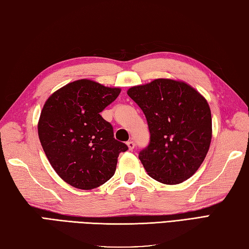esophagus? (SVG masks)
Segmentation results:
<instances>
[{"label":"esophagus","mask_w":249,"mask_h":249,"mask_svg":"<svg viewBox=\"0 0 249 249\" xmlns=\"http://www.w3.org/2000/svg\"><path fill=\"white\" fill-rule=\"evenodd\" d=\"M126 145H128V147H129L130 151H132V149L135 146V144H134L133 141H128V142H126Z\"/></svg>","instance_id":"34e87169"}]
</instances>
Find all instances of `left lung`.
Returning a JSON list of instances; mask_svg holds the SVG:
<instances>
[{"instance_id": "8db88e82", "label": "left lung", "mask_w": 249, "mask_h": 249, "mask_svg": "<svg viewBox=\"0 0 249 249\" xmlns=\"http://www.w3.org/2000/svg\"><path fill=\"white\" fill-rule=\"evenodd\" d=\"M128 95L146 117L149 143L139 153L148 176L163 184H179L203 163L212 142L207 101L184 82L156 79L132 87Z\"/></svg>"}]
</instances>
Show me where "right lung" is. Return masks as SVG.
<instances>
[{"instance_id":"right-lung-1","label":"right lung","mask_w":249,"mask_h":249,"mask_svg":"<svg viewBox=\"0 0 249 249\" xmlns=\"http://www.w3.org/2000/svg\"><path fill=\"white\" fill-rule=\"evenodd\" d=\"M120 93L82 79L53 93L41 111L37 132L56 173L73 187L92 190L115 175L117 158L128 146L114 138L101 116Z\"/></svg>"}]
</instances>
